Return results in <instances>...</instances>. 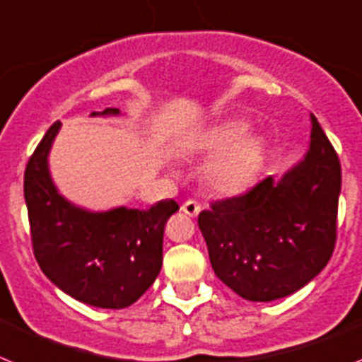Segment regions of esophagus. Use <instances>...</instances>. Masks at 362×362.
<instances>
[{
	"instance_id": "obj_1",
	"label": "esophagus",
	"mask_w": 362,
	"mask_h": 362,
	"mask_svg": "<svg viewBox=\"0 0 362 362\" xmlns=\"http://www.w3.org/2000/svg\"><path fill=\"white\" fill-rule=\"evenodd\" d=\"M200 204L197 202V200H185L184 204H182V211L185 213V215H189V216H197L200 213Z\"/></svg>"
}]
</instances>
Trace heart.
Listing matches in <instances>:
<instances>
[{"label":"heart","instance_id":"obj_1","mask_svg":"<svg viewBox=\"0 0 362 362\" xmlns=\"http://www.w3.org/2000/svg\"><path fill=\"white\" fill-rule=\"evenodd\" d=\"M244 120H226L189 138L187 151L197 156H211L204 169L207 187L222 197H240L262 175L268 146L260 134L247 133Z\"/></svg>","mask_w":362,"mask_h":362}]
</instances>
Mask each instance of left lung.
<instances>
[{"instance_id":"1","label":"left lung","mask_w":362,"mask_h":362,"mask_svg":"<svg viewBox=\"0 0 362 362\" xmlns=\"http://www.w3.org/2000/svg\"><path fill=\"white\" fill-rule=\"evenodd\" d=\"M341 162L312 115L310 149L273 177L199 215L215 275L253 303L288 297L313 281L335 247Z\"/></svg>"}]
</instances>
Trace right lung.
Returning a JSON list of instances; mask_svg holds the SVG:
<instances>
[{"mask_svg":"<svg viewBox=\"0 0 362 362\" xmlns=\"http://www.w3.org/2000/svg\"><path fill=\"white\" fill-rule=\"evenodd\" d=\"M120 115L109 107L90 116ZM62 124L49 127L25 169L23 193L33 250L59 290L89 306L122 310L136 303L162 268L163 228L180 207L173 199L149 209L87 211L58 193L49 151Z\"/></svg>","mask_w":362,"mask_h":362,"instance_id":"add662e5","label":"right lung"}]
</instances>
